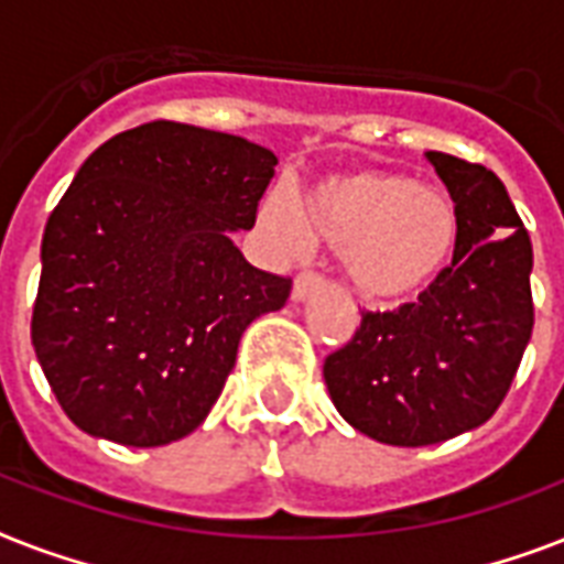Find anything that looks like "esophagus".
Listing matches in <instances>:
<instances>
[{
    "label": "esophagus",
    "mask_w": 564,
    "mask_h": 564,
    "mask_svg": "<svg viewBox=\"0 0 564 564\" xmlns=\"http://www.w3.org/2000/svg\"><path fill=\"white\" fill-rule=\"evenodd\" d=\"M325 283V274H318L316 269H304V272L295 274V283H292V299L301 301L307 299L310 292L318 290Z\"/></svg>",
    "instance_id": "obj_1"
}]
</instances>
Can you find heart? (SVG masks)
Returning <instances> with one entry per match:
<instances>
[{
    "label": "heart",
    "instance_id": "obj_1",
    "mask_svg": "<svg viewBox=\"0 0 564 564\" xmlns=\"http://www.w3.org/2000/svg\"><path fill=\"white\" fill-rule=\"evenodd\" d=\"M257 219L286 257L307 254L313 234L343 248L345 272L371 301H401L430 286L459 242V213L445 193L377 170L316 181L299 202L274 189Z\"/></svg>",
    "mask_w": 564,
    "mask_h": 564
}]
</instances>
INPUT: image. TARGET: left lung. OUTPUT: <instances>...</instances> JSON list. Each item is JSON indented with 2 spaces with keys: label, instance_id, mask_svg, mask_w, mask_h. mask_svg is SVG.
Returning a JSON list of instances; mask_svg holds the SVG:
<instances>
[{
  "label": "left lung",
  "instance_id": "left-lung-1",
  "mask_svg": "<svg viewBox=\"0 0 564 564\" xmlns=\"http://www.w3.org/2000/svg\"><path fill=\"white\" fill-rule=\"evenodd\" d=\"M459 213L445 272L392 313L362 310L327 354L330 401L351 427L398 447L436 445L495 415L533 334V242L503 181L480 163L427 152Z\"/></svg>",
  "mask_w": 564,
  "mask_h": 564
}]
</instances>
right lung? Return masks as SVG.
Masks as SVG:
<instances>
[{
    "mask_svg": "<svg viewBox=\"0 0 564 564\" xmlns=\"http://www.w3.org/2000/svg\"><path fill=\"white\" fill-rule=\"evenodd\" d=\"M269 149L154 119L84 161L46 221L31 345L75 427L158 447L193 433L237 362L239 336L281 310L292 278L248 263L274 178Z\"/></svg>",
    "mask_w": 564,
    "mask_h": 564,
    "instance_id": "1",
    "label": "right lung"
}]
</instances>
